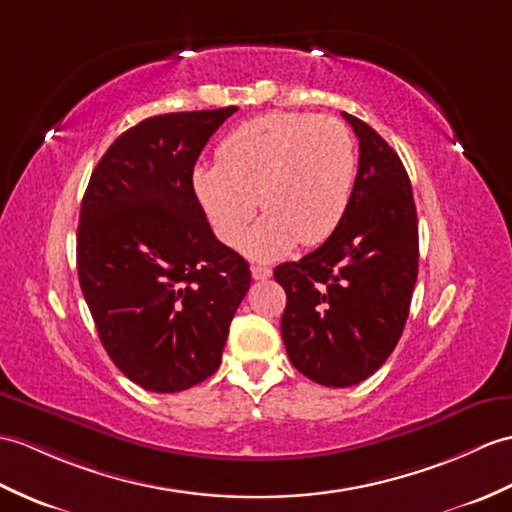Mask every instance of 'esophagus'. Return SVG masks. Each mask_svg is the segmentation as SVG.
Here are the masks:
<instances>
[{
    "label": "esophagus",
    "instance_id": "esophagus-1",
    "mask_svg": "<svg viewBox=\"0 0 512 512\" xmlns=\"http://www.w3.org/2000/svg\"><path fill=\"white\" fill-rule=\"evenodd\" d=\"M251 275L255 281H264V279H270L272 268H268L264 264H255V266H251Z\"/></svg>",
    "mask_w": 512,
    "mask_h": 512
}]
</instances>
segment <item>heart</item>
Returning <instances> with one entry per match:
<instances>
[{"label": "heart", "instance_id": "b5f03b06", "mask_svg": "<svg viewBox=\"0 0 512 512\" xmlns=\"http://www.w3.org/2000/svg\"><path fill=\"white\" fill-rule=\"evenodd\" d=\"M355 183L353 137L334 117L266 113L222 139L216 165H198L194 194L218 240L244 242L255 259H279L296 242L323 244L338 229Z\"/></svg>", "mask_w": 512, "mask_h": 512}]
</instances>
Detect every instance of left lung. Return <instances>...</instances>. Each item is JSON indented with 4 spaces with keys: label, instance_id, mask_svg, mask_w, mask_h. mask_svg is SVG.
Here are the masks:
<instances>
[{
    "label": "left lung",
    "instance_id": "8db88e82",
    "mask_svg": "<svg viewBox=\"0 0 512 512\" xmlns=\"http://www.w3.org/2000/svg\"><path fill=\"white\" fill-rule=\"evenodd\" d=\"M360 139L351 202L316 251L275 268L285 290V351L312 382H364L395 351L419 275V224L399 154L358 117L342 113Z\"/></svg>",
    "mask_w": 512,
    "mask_h": 512
}]
</instances>
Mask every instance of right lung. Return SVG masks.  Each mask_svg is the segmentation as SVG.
Instances as JSON below:
<instances>
[{
    "mask_svg": "<svg viewBox=\"0 0 512 512\" xmlns=\"http://www.w3.org/2000/svg\"><path fill=\"white\" fill-rule=\"evenodd\" d=\"M237 106L148 117L95 165L80 207L82 294L113 364L150 392H181L218 371L244 257L218 242L192 187L209 137Z\"/></svg>",
    "mask_w": 512,
    "mask_h": 512,
    "instance_id": "add662e5",
    "label": "right lung"
}]
</instances>
